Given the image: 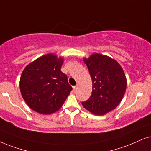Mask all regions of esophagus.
I'll list each match as a JSON object with an SVG mask.
<instances>
[{
	"instance_id": "34e87169",
	"label": "esophagus",
	"mask_w": 151,
	"mask_h": 151,
	"mask_svg": "<svg viewBox=\"0 0 151 151\" xmlns=\"http://www.w3.org/2000/svg\"><path fill=\"white\" fill-rule=\"evenodd\" d=\"M77 86H73V91L74 92H76V91H77Z\"/></svg>"
}]
</instances>
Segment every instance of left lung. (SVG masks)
Wrapping results in <instances>:
<instances>
[{
	"instance_id": "obj_1",
	"label": "left lung",
	"mask_w": 151,
	"mask_h": 151,
	"mask_svg": "<svg viewBox=\"0 0 151 151\" xmlns=\"http://www.w3.org/2000/svg\"><path fill=\"white\" fill-rule=\"evenodd\" d=\"M83 61L92 79L93 90L82 105L95 115H105L123 100L127 87L125 74L116 60L105 55L93 53Z\"/></svg>"
}]
</instances>
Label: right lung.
<instances>
[{
	"instance_id": "obj_1",
	"label": "right lung",
	"mask_w": 151,
	"mask_h": 151,
	"mask_svg": "<svg viewBox=\"0 0 151 151\" xmlns=\"http://www.w3.org/2000/svg\"><path fill=\"white\" fill-rule=\"evenodd\" d=\"M64 59L48 53L39 57L23 70L19 81L22 95L37 113L51 114L60 109L72 88L61 72Z\"/></svg>"
}]
</instances>
